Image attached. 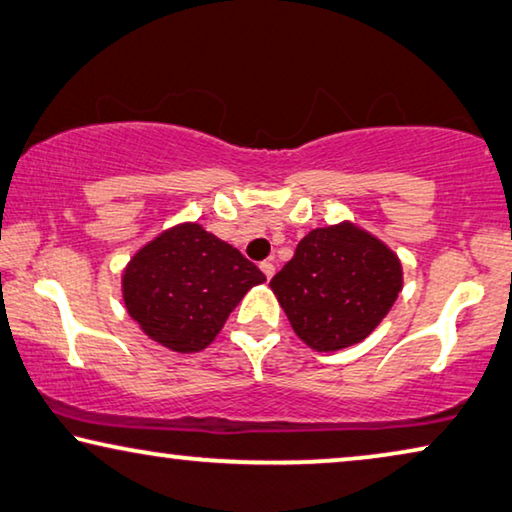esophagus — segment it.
Instances as JSON below:
<instances>
[{"instance_id": "obj_1", "label": "esophagus", "mask_w": 512, "mask_h": 512, "mask_svg": "<svg viewBox=\"0 0 512 512\" xmlns=\"http://www.w3.org/2000/svg\"><path fill=\"white\" fill-rule=\"evenodd\" d=\"M261 272L265 274V277H268V279H270V277H272V274H274V265H272L270 261H263V263H261Z\"/></svg>"}]
</instances>
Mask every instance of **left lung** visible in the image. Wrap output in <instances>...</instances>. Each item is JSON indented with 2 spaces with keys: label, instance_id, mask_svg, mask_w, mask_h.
Masks as SVG:
<instances>
[{
  "label": "left lung",
  "instance_id": "obj_1",
  "mask_svg": "<svg viewBox=\"0 0 512 512\" xmlns=\"http://www.w3.org/2000/svg\"><path fill=\"white\" fill-rule=\"evenodd\" d=\"M402 286L395 251L348 219L309 231L270 279L293 332L318 353L342 351L372 335Z\"/></svg>",
  "mask_w": 512,
  "mask_h": 512
}]
</instances>
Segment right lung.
I'll return each instance as SVG.
<instances>
[{"label": "right lung", "mask_w": 512, "mask_h": 512, "mask_svg": "<svg viewBox=\"0 0 512 512\" xmlns=\"http://www.w3.org/2000/svg\"><path fill=\"white\" fill-rule=\"evenodd\" d=\"M265 274L233 244L182 221L154 235L122 270L127 314L152 342L175 353H198L214 342L226 318Z\"/></svg>", "instance_id": "1"}]
</instances>
